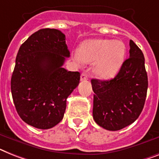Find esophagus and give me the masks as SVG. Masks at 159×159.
I'll return each mask as SVG.
<instances>
[{
  "mask_svg": "<svg viewBox=\"0 0 159 159\" xmlns=\"http://www.w3.org/2000/svg\"><path fill=\"white\" fill-rule=\"evenodd\" d=\"M89 80V75H88L86 73H84V72H83L82 74H81L80 80L84 81V80Z\"/></svg>",
  "mask_w": 159,
  "mask_h": 159,
  "instance_id": "1",
  "label": "esophagus"
}]
</instances>
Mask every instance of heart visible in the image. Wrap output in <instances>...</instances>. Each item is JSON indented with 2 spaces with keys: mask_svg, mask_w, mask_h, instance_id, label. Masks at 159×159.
Returning <instances> with one entry per match:
<instances>
[{
  "mask_svg": "<svg viewBox=\"0 0 159 159\" xmlns=\"http://www.w3.org/2000/svg\"><path fill=\"white\" fill-rule=\"evenodd\" d=\"M126 46L121 40L95 39L84 42L78 49V58L84 63L95 61L93 71L100 79L112 78L124 63Z\"/></svg>",
  "mask_w": 159,
  "mask_h": 159,
  "instance_id": "heart-1",
  "label": "heart"
}]
</instances>
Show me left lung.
Here are the masks:
<instances>
[{
  "label": "left lung",
  "mask_w": 159,
  "mask_h": 159,
  "mask_svg": "<svg viewBox=\"0 0 159 159\" xmlns=\"http://www.w3.org/2000/svg\"><path fill=\"white\" fill-rule=\"evenodd\" d=\"M129 57L111 80L93 79V116L102 128L118 131L132 124L144 108L148 77L142 51L130 40Z\"/></svg>",
  "instance_id": "8db88e82"
}]
</instances>
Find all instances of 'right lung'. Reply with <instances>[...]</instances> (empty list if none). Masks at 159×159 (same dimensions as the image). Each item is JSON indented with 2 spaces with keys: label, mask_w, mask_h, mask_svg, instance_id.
Here are the masks:
<instances>
[{
  "label": "right lung",
  "mask_w": 159,
  "mask_h": 159,
  "mask_svg": "<svg viewBox=\"0 0 159 159\" xmlns=\"http://www.w3.org/2000/svg\"><path fill=\"white\" fill-rule=\"evenodd\" d=\"M70 52L57 29L35 31L19 48L11 78V93L25 123L48 129L63 119L66 99L78 86L80 74L62 67Z\"/></svg>",
  "instance_id": "1"
}]
</instances>
